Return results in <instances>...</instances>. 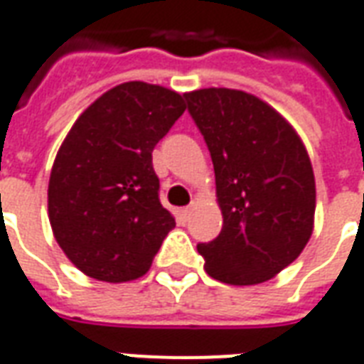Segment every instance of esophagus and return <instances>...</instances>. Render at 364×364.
Segmentation results:
<instances>
[{"mask_svg":"<svg viewBox=\"0 0 364 364\" xmlns=\"http://www.w3.org/2000/svg\"><path fill=\"white\" fill-rule=\"evenodd\" d=\"M190 215H192V209L190 208H182L176 211V217H178V221L180 223H186L188 219H190Z\"/></svg>","mask_w":364,"mask_h":364,"instance_id":"esophagus-1","label":"esophagus"}]
</instances>
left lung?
<instances>
[{
  "instance_id": "left-lung-1",
  "label": "left lung",
  "mask_w": 364,
  "mask_h": 364,
  "mask_svg": "<svg viewBox=\"0 0 364 364\" xmlns=\"http://www.w3.org/2000/svg\"><path fill=\"white\" fill-rule=\"evenodd\" d=\"M208 143L223 213L219 237L198 244L205 272L258 285L293 264L314 229L316 182L304 143L275 108L237 89L186 92Z\"/></svg>"
}]
</instances>
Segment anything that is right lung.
Wrapping results in <instances>:
<instances>
[{"instance_id":"1","label":"right lung","mask_w":364,"mask_h":364,"mask_svg":"<svg viewBox=\"0 0 364 364\" xmlns=\"http://www.w3.org/2000/svg\"><path fill=\"white\" fill-rule=\"evenodd\" d=\"M184 110L176 91L129 81L98 97L65 135L50 172L48 217L85 275L124 283L149 272L176 227L159 201L153 149Z\"/></svg>"}]
</instances>
